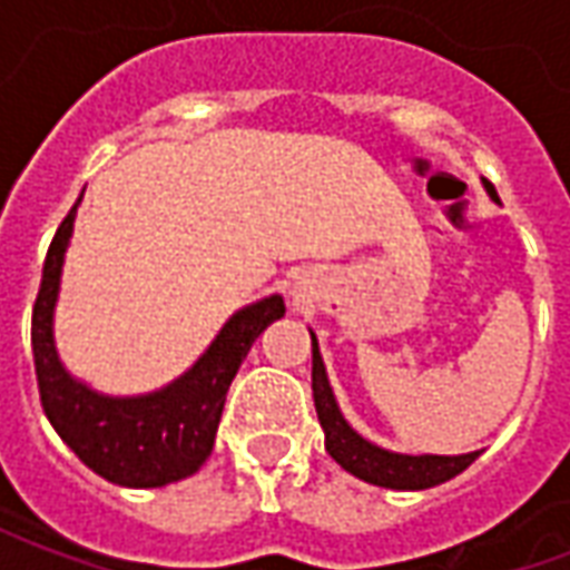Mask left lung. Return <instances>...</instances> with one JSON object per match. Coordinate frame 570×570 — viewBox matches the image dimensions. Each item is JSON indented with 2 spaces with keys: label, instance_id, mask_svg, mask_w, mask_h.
<instances>
[{
  "label": "left lung",
  "instance_id": "left-lung-1",
  "mask_svg": "<svg viewBox=\"0 0 570 570\" xmlns=\"http://www.w3.org/2000/svg\"><path fill=\"white\" fill-rule=\"evenodd\" d=\"M482 186L489 191L491 200H498V191L489 179H482ZM311 391H314V409L321 419L323 436H326V452L333 454L335 464H342L351 476L363 479L370 485L394 491H424L449 482L458 473H464L466 466L476 461L479 452L466 454H403L391 452L370 442L363 433L347 424L342 409L335 403L333 384L323 366L321 345L317 335L311 333Z\"/></svg>",
  "mask_w": 570,
  "mask_h": 570
}]
</instances>
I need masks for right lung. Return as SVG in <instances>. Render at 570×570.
Returning <instances> with one entry per match:
<instances>
[{
  "instance_id": "right-lung-1",
  "label": "right lung",
  "mask_w": 570,
  "mask_h": 570,
  "mask_svg": "<svg viewBox=\"0 0 570 570\" xmlns=\"http://www.w3.org/2000/svg\"><path fill=\"white\" fill-rule=\"evenodd\" d=\"M57 228L32 308V360L42 409L57 436L97 476L125 489H161L198 473L210 458L228 384L265 326L284 317V296H265L235 311L191 370L140 396H109L72 379L57 354L55 308L76 210Z\"/></svg>"
}]
</instances>
